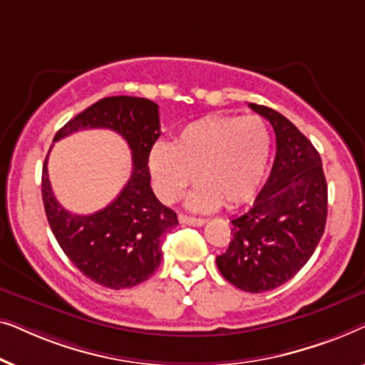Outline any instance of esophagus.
Instances as JSON below:
<instances>
[{"instance_id": "34e87169", "label": "esophagus", "mask_w": 365, "mask_h": 365, "mask_svg": "<svg viewBox=\"0 0 365 365\" xmlns=\"http://www.w3.org/2000/svg\"><path fill=\"white\" fill-rule=\"evenodd\" d=\"M179 222L186 224V226H202L206 221L201 217H189L186 214H179Z\"/></svg>"}]
</instances>
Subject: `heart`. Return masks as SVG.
Wrapping results in <instances>:
<instances>
[{
  "label": "heart",
  "mask_w": 365,
  "mask_h": 365,
  "mask_svg": "<svg viewBox=\"0 0 365 365\" xmlns=\"http://www.w3.org/2000/svg\"><path fill=\"white\" fill-rule=\"evenodd\" d=\"M272 154L267 124L257 116H206L186 124L173 144L159 143L149 154L154 187L164 202H176L186 189L192 211L237 207L251 201L266 178Z\"/></svg>",
  "instance_id": "heart-1"
}]
</instances>
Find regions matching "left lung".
<instances>
[{"label": "left lung", "mask_w": 365, "mask_h": 365, "mask_svg": "<svg viewBox=\"0 0 365 365\" xmlns=\"http://www.w3.org/2000/svg\"><path fill=\"white\" fill-rule=\"evenodd\" d=\"M272 124L276 159L252 207L231 224L227 251L216 257L227 282L246 292L272 291L301 271L327 219V182L312 143L281 113L251 103Z\"/></svg>", "instance_id": "1"}]
</instances>
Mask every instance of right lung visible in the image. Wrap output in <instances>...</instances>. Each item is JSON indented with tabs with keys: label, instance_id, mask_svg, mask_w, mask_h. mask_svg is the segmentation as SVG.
I'll return each mask as SVG.
<instances>
[{
	"label": "right lung",
	"instance_id": "right-lung-1",
	"mask_svg": "<svg viewBox=\"0 0 365 365\" xmlns=\"http://www.w3.org/2000/svg\"><path fill=\"white\" fill-rule=\"evenodd\" d=\"M96 128L121 134L131 149L133 173L126 186L101 211L69 212L53 194L48 154L41 176L44 211L58 244L84 276L109 289L134 287L159 267L161 237L178 226L176 212L158 201L149 182V153L161 136L158 104L133 96L103 98L69 119L54 141Z\"/></svg>",
	"mask_w": 365,
	"mask_h": 365
}]
</instances>
